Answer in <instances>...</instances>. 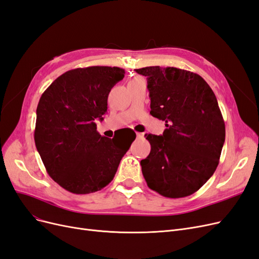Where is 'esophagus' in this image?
<instances>
[{
  "mask_svg": "<svg viewBox=\"0 0 259 259\" xmlns=\"http://www.w3.org/2000/svg\"><path fill=\"white\" fill-rule=\"evenodd\" d=\"M144 136H145V133H137L138 138H144Z\"/></svg>",
  "mask_w": 259,
  "mask_h": 259,
  "instance_id": "1",
  "label": "esophagus"
}]
</instances>
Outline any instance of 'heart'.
Listing matches in <instances>:
<instances>
[{
	"mask_svg": "<svg viewBox=\"0 0 259 259\" xmlns=\"http://www.w3.org/2000/svg\"><path fill=\"white\" fill-rule=\"evenodd\" d=\"M135 80H140V79H135ZM133 81H134V80H133Z\"/></svg>",
	"mask_w": 259,
	"mask_h": 259,
	"instance_id": "b5f03b06",
	"label": "heart"
}]
</instances>
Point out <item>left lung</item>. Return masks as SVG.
I'll use <instances>...</instances> for the list:
<instances>
[{
    "label": "left lung",
    "instance_id": "8db88e82",
    "mask_svg": "<svg viewBox=\"0 0 259 259\" xmlns=\"http://www.w3.org/2000/svg\"><path fill=\"white\" fill-rule=\"evenodd\" d=\"M147 76L150 114L165 122L163 135H145L151 151L140 161L150 189L188 197L214 174L225 143V122L214 92L199 74L174 67L135 69Z\"/></svg>",
    "mask_w": 259,
    "mask_h": 259
}]
</instances>
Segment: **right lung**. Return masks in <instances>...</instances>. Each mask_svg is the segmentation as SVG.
Here are the masks:
<instances>
[{"label": "right lung", "mask_w": 259, "mask_h": 259, "mask_svg": "<svg viewBox=\"0 0 259 259\" xmlns=\"http://www.w3.org/2000/svg\"><path fill=\"white\" fill-rule=\"evenodd\" d=\"M124 69L94 66L69 70L42 94L34 142L49 175L67 191L86 194L113 179L131 144L99 135L95 120L107 112L108 95Z\"/></svg>", "instance_id": "obj_1"}]
</instances>
